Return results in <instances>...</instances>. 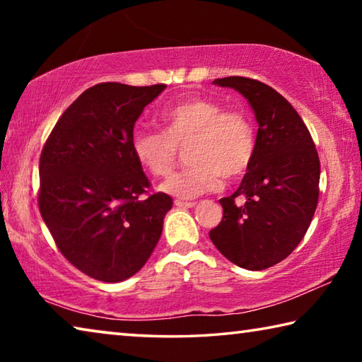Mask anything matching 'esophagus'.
Listing matches in <instances>:
<instances>
[{"label":"esophagus","instance_id":"obj_1","mask_svg":"<svg viewBox=\"0 0 362 362\" xmlns=\"http://www.w3.org/2000/svg\"><path fill=\"white\" fill-rule=\"evenodd\" d=\"M174 204L177 207H185V209H189V207L196 206V203H193V201H182V199H175Z\"/></svg>","mask_w":362,"mask_h":362}]
</instances>
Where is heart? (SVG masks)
I'll return each instance as SVG.
<instances>
[{"mask_svg": "<svg viewBox=\"0 0 362 362\" xmlns=\"http://www.w3.org/2000/svg\"><path fill=\"white\" fill-rule=\"evenodd\" d=\"M163 134L139 131L131 140L134 158L153 177H166L175 166L177 150L187 146L189 166L161 183L163 193L194 199L216 192L222 177L235 180L255 156L257 136L250 116L240 110L194 97L161 113Z\"/></svg>", "mask_w": 362, "mask_h": 362, "instance_id": "obj_1", "label": "heart"}]
</instances>
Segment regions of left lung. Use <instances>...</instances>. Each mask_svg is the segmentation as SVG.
I'll list each match as a JSON object with an SVG mask.
<instances>
[{
  "instance_id": "left-lung-1",
  "label": "left lung",
  "mask_w": 362,
  "mask_h": 362,
  "mask_svg": "<svg viewBox=\"0 0 362 362\" xmlns=\"http://www.w3.org/2000/svg\"><path fill=\"white\" fill-rule=\"evenodd\" d=\"M214 84L246 97L259 131L252 163L240 188L220 199L223 218L209 236L230 262L259 272L284 260L303 240L320 198V156L296 108L273 88L243 76Z\"/></svg>"
}]
</instances>
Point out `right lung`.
Wrapping results in <instances>:
<instances>
[{
	"mask_svg": "<svg viewBox=\"0 0 362 362\" xmlns=\"http://www.w3.org/2000/svg\"><path fill=\"white\" fill-rule=\"evenodd\" d=\"M166 84L100 83L60 116L40 158V212L62 255L103 283L150 259L173 207L134 158V124Z\"/></svg>",
	"mask_w": 362,
	"mask_h": 362,
	"instance_id": "add662e5",
	"label": "right lung"
}]
</instances>
